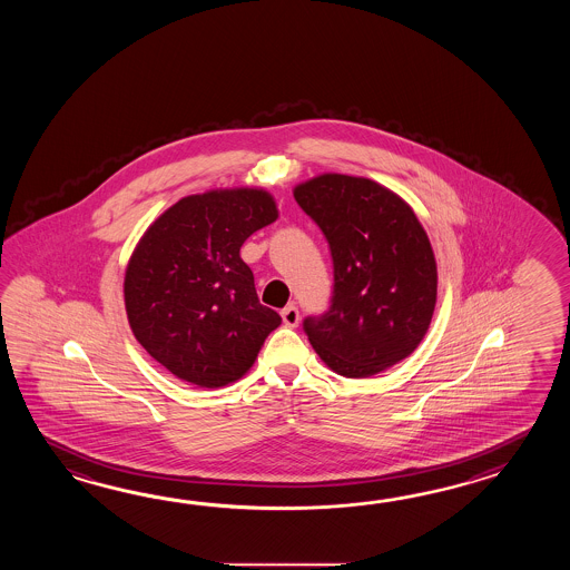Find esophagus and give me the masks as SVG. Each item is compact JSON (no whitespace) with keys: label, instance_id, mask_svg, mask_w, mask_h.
<instances>
[{"label":"esophagus","instance_id":"obj_1","mask_svg":"<svg viewBox=\"0 0 570 570\" xmlns=\"http://www.w3.org/2000/svg\"><path fill=\"white\" fill-rule=\"evenodd\" d=\"M281 317H283V322H285V326L295 327L299 324V309L289 303L283 312H281Z\"/></svg>","mask_w":570,"mask_h":570}]
</instances>
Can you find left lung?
I'll return each instance as SVG.
<instances>
[{
    "label": "left lung",
    "mask_w": 570,
    "mask_h": 570,
    "mask_svg": "<svg viewBox=\"0 0 570 570\" xmlns=\"http://www.w3.org/2000/svg\"><path fill=\"white\" fill-rule=\"evenodd\" d=\"M295 202L326 236L334 289L303 332L342 376L376 375L410 356L436 305V261L422 224L400 195L338 173L295 187Z\"/></svg>",
    "instance_id": "obj_1"
}]
</instances>
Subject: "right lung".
Instances as JSON below:
<instances>
[{
    "instance_id": "right-lung-1",
    "label": "right lung",
    "mask_w": 570,
    "mask_h": 570,
    "mask_svg": "<svg viewBox=\"0 0 570 570\" xmlns=\"http://www.w3.org/2000/svg\"><path fill=\"white\" fill-rule=\"evenodd\" d=\"M263 189L183 197L145 232L124 279L134 336L173 375L228 385L255 364L281 315L258 302L244 240L277 219Z\"/></svg>"
}]
</instances>
